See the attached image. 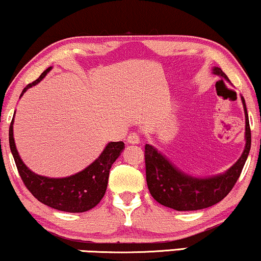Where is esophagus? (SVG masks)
Masks as SVG:
<instances>
[{
  "label": "esophagus",
  "mask_w": 261,
  "mask_h": 261,
  "mask_svg": "<svg viewBox=\"0 0 261 261\" xmlns=\"http://www.w3.org/2000/svg\"><path fill=\"white\" fill-rule=\"evenodd\" d=\"M127 142L131 144H138L141 142L140 140V134L138 133H130L127 135Z\"/></svg>",
  "instance_id": "1"
}]
</instances>
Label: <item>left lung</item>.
<instances>
[{
	"instance_id": "obj_1",
	"label": "left lung",
	"mask_w": 261,
	"mask_h": 261,
	"mask_svg": "<svg viewBox=\"0 0 261 261\" xmlns=\"http://www.w3.org/2000/svg\"><path fill=\"white\" fill-rule=\"evenodd\" d=\"M213 73L229 81L219 67H214ZM242 103L246 115V147L237 163L225 173L210 178L188 176L176 169L154 147L146 144L144 163L147 186L150 195L158 202L176 211H197L218 203L231 191L245 166L252 142L248 113L243 97Z\"/></svg>"
}]
</instances>
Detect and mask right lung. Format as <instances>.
I'll use <instances>...</instances> for the list:
<instances>
[{
	"instance_id": "1",
	"label": "right lung",
	"mask_w": 261,
	"mask_h": 261,
	"mask_svg": "<svg viewBox=\"0 0 261 261\" xmlns=\"http://www.w3.org/2000/svg\"><path fill=\"white\" fill-rule=\"evenodd\" d=\"M50 68H47L35 82L26 85L20 96L29 88L39 83ZM13 120L9 126V147L18 172L30 193L39 202L62 212L82 213L94 208L105 196L110 170L124 149V142L108 143L100 156L82 172L66 178H48L34 173L22 163L13 137Z\"/></svg>"
}]
</instances>
